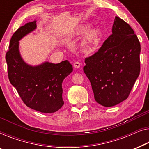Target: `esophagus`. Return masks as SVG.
I'll return each mask as SVG.
<instances>
[{
    "label": "esophagus",
    "mask_w": 149,
    "mask_h": 149,
    "mask_svg": "<svg viewBox=\"0 0 149 149\" xmlns=\"http://www.w3.org/2000/svg\"><path fill=\"white\" fill-rule=\"evenodd\" d=\"M80 66H81L80 63L78 62V61L75 62L74 63V67L75 68H80Z\"/></svg>",
    "instance_id": "obj_1"
}]
</instances>
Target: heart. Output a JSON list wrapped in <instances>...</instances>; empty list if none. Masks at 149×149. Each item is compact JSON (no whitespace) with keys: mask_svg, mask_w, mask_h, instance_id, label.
Returning a JSON list of instances; mask_svg holds the SVG:
<instances>
[{"mask_svg":"<svg viewBox=\"0 0 149 149\" xmlns=\"http://www.w3.org/2000/svg\"><path fill=\"white\" fill-rule=\"evenodd\" d=\"M89 26L88 25L81 26L77 28L75 33L77 35L83 34L86 32ZM100 34H101V32H100V29L97 28L91 29L86 33L81 43L83 49L86 52H92L96 49L100 42Z\"/></svg>","mask_w":149,"mask_h":149,"instance_id":"heart-1","label":"heart"}]
</instances>
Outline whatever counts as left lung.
<instances>
[{"label": "left lung", "instance_id": "left-lung-1", "mask_svg": "<svg viewBox=\"0 0 149 149\" xmlns=\"http://www.w3.org/2000/svg\"><path fill=\"white\" fill-rule=\"evenodd\" d=\"M140 53L134 31L116 16L112 34L98 51L86 57L83 68L98 104L113 107L127 99L140 74Z\"/></svg>", "mask_w": 149, "mask_h": 149}]
</instances>
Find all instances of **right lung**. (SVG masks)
I'll return each mask as SVG.
<instances>
[{
  "label": "right lung",
  "mask_w": 149,
  "mask_h": 149,
  "mask_svg": "<svg viewBox=\"0 0 149 149\" xmlns=\"http://www.w3.org/2000/svg\"><path fill=\"white\" fill-rule=\"evenodd\" d=\"M36 28V21L27 23L13 34L6 53L8 77L27 107L50 113L63 105L62 83L73 71L68 61L58 64L45 62L38 66L27 65L21 57L19 40Z\"/></svg>",
  "instance_id": "obj_1"
}]
</instances>
